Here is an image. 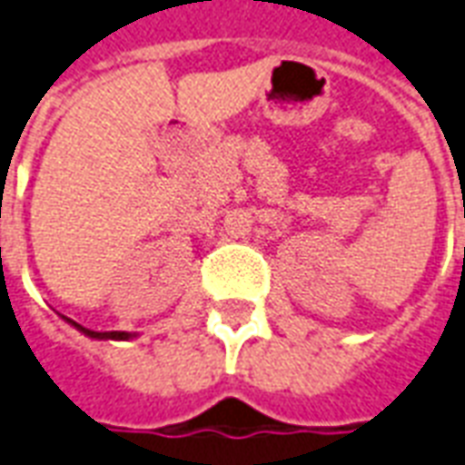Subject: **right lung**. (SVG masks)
<instances>
[{
  "label": "right lung",
  "instance_id": "obj_1",
  "mask_svg": "<svg viewBox=\"0 0 465 465\" xmlns=\"http://www.w3.org/2000/svg\"><path fill=\"white\" fill-rule=\"evenodd\" d=\"M66 322H71L75 330H81L85 338H93V340H133L137 338V332H123V330H110V332H98V330H88L84 328V325H78V322H74V320L64 318Z\"/></svg>",
  "mask_w": 465,
  "mask_h": 465
}]
</instances>
